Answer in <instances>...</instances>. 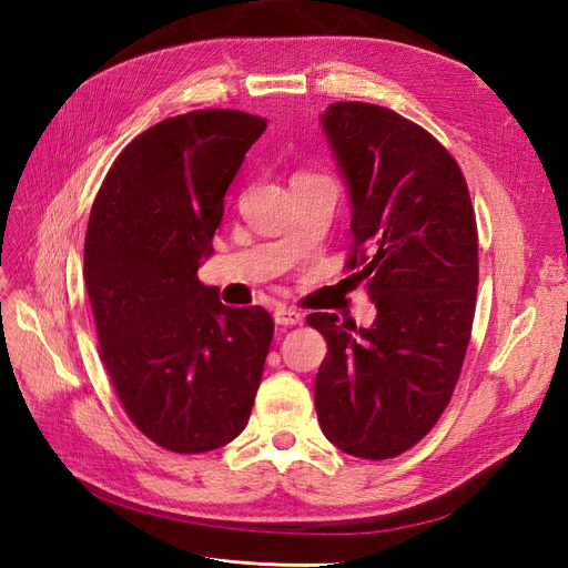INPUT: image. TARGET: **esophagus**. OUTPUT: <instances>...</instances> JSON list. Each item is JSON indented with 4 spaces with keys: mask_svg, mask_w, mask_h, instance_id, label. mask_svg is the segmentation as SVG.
<instances>
[{
    "mask_svg": "<svg viewBox=\"0 0 568 568\" xmlns=\"http://www.w3.org/2000/svg\"><path fill=\"white\" fill-rule=\"evenodd\" d=\"M273 321H276V325L290 327V325H300L304 321V316H302V311H297V308L278 306L276 311H273Z\"/></svg>",
    "mask_w": 568,
    "mask_h": 568,
    "instance_id": "1",
    "label": "esophagus"
}]
</instances>
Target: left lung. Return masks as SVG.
<instances>
[{
    "mask_svg": "<svg viewBox=\"0 0 568 568\" xmlns=\"http://www.w3.org/2000/svg\"><path fill=\"white\" fill-rule=\"evenodd\" d=\"M321 125L351 205L346 266L376 318H306L327 342L316 412L334 447L379 460L414 447L449 405L475 316V213L460 168L422 125L367 102H334Z\"/></svg>",
    "mask_w": 568,
    "mask_h": 568,
    "instance_id": "1",
    "label": "left lung"
}]
</instances>
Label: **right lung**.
<instances>
[{
	"label": "right lung",
	"instance_id": "1",
	"mask_svg": "<svg viewBox=\"0 0 568 568\" xmlns=\"http://www.w3.org/2000/svg\"><path fill=\"white\" fill-rule=\"evenodd\" d=\"M264 131L236 110L165 119L119 154L91 207L83 278L100 358L131 422L178 454L239 437L262 382L271 316L224 306L196 273Z\"/></svg>",
	"mask_w": 568,
	"mask_h": 568
}]
</instances>
